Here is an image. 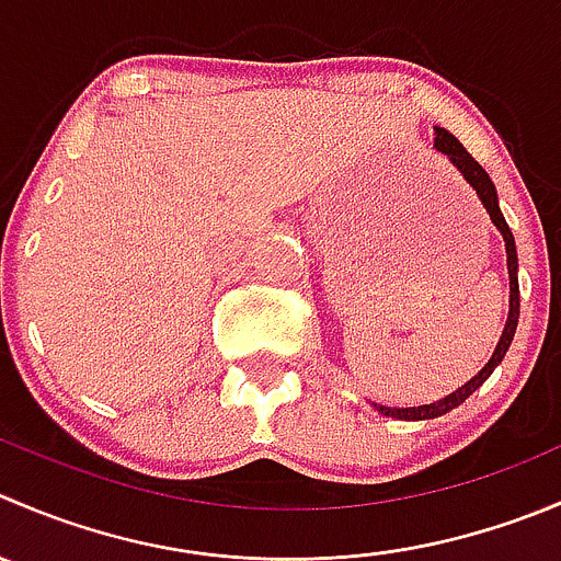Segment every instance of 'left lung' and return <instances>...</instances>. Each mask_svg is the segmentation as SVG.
Segmentation results:
<instances>
[{"mask_svg": "<svg viewBox=\"0 0 561 561\" xmlns=\"http://www.w3.org/2000/svg\"><path fill=\"white\" fill-rule=\"evenodd\" d=\"M436 130V136H433V148L438 150L442 156H447L449 164L455 167V170L463 175V181L469 183L471 188H474V194L480 197L482 208L488 210V216H491L493 227H496L499 232H502L504 238V249H507V274H510V314H507V323H504V331L502 336H499L496 342V351H493V356L488 358L485 367L480 369V373L474 375L471 380H466L460 389H455L453 394L442 397V400L436 402H427V405H411V408H391V405H378V402H373L375 411L380 413V416H391V419H405V422H422V419H436V416H444V413H449L453 408H458L460 402H466V397L474 394L477 389H480L482 383H485L488 378H491L493 369L502 364L504 353L510 351V345H513V336H515V329H518V314H520V293H518V252H515V238L513 232H510L507 221H504V214L502 208H499V194H496V186H493L491 175H488L485 170H482L480 164H477L474 159H471L469 150L463 148V145L455 139L453 134H449L447 128H433Z\"/></svg>", "mask_w": 561, "mask_h": 561, "instance_id": "obj_1", "label": "left lung"}]
</instances>
